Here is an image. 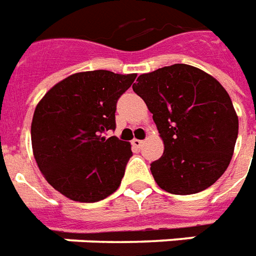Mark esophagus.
I'll return each instance as SVG.
<instances>
[{
	"mask_svg": "<svg viewBox=\"0 0 256 256\" xmlns=\"http://www.w3.org/2000/svg\"><path fill=\"white\" fill-rule=\"evenodd\" d=\"M132 146H134V148H140L143 146V140H140V139H132Z\"/></svg>",
	"mask_w": 256,
	"mask_h": 256,
	"instance_id": "34e87169",
	"label": "esophagus"
}]
</instances>
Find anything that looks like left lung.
Segmentation results:
<instances>
[{
  "mask_svg": "<svg viewBox=\"0 0 256 256\" xmlns=\"http://www.w3.org/2000/svg\"><path fill=\"white\" fill-rule=\"evenodd\" d=\"M134 92L153 113L164 143L150 171L161 189L194 194L224 175L234 152L238 117L229 94L206 72L172 64L140 74Z\"/></svg>",
  "mask_w": 256,
  "mask_h": 256,
  "instance_id": "left-lung-1",
  "label": "left lung"
}]
</instances>
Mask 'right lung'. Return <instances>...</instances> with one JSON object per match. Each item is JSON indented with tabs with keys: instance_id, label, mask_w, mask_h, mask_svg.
Segmentation results:
<instances>
[{
	"instance_id": "right-lung-1",
	"label": "right lung",
	"mask_w": 256,
	"mask_h": 256,
	"mask_svg": "<svg viewBox=\"0 0 256 256\" xmlns=\"http://www.w3.org/2000/svg\"><path fill=\"white\" fill-rule=\"evenodd\" d=\"M136 74L108 70L68 76L38 102L32 121L34 158L46 182L67 198L95 202L118 189L131 144L104 134Z\"/></svg>"
}]
</instances>
